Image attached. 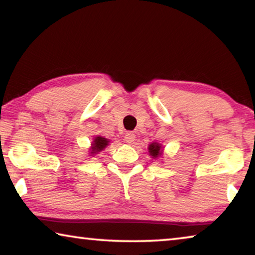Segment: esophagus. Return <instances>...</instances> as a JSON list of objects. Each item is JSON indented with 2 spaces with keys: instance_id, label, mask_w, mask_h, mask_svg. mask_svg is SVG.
I'll list each match as a JSON object with an SVG mask.
<instances>
[{
  "instance_id": "esophagus-1",
  "label": "esophagus",
  "mask_w": 255,
  "mask_h": 255,
  "mask_svg": "<svg viewBox=\"0 0 255 255\" xmlns=\"http://www.w3.org/2000/svg\"><path fill=\"white\" fill-rule=\"evenodd\" d=\"M135 138H136V135L133 132H131V131H128V132H126V135H125V141H126V143H128V144H131L133 140H135Z\"/></svg>"
}]
</instances>
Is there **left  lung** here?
<instances>
[{
  "mask_svg": "<svg viewBox=\"0 0 255 255\" xmlns=\"http://www.w3.org/2000/svg\"><path fill=\"white\" fill-rule=\"evenodd\" d=\"M148 152L150 156H153V158H157L158 156L162 155V146L158 143H152L148 146Z\"/></svg>",
  "mask_w": 255,
  "mask_h": 255,
  "instance_id": "1",
  "label": "left lung"
}]
</instances>
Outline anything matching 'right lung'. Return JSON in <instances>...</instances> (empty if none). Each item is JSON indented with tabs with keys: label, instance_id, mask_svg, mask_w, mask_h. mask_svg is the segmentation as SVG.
<instances>
[{
	"label": "right lung",
	"instance_id": "right-lung-1",
	"mask_svg": "<svg viewBox=\"0 0 255 255\" xmlns=\"http://www.w3.org/2000/svg\"><path fill=\"white\" fill-rule=\"evenodd\" d=\"M108 144H109V139H107V138L102 136L94 137L92 146L91 148H90V154H91V156L92 155L98 154L99 152H101L102 149H105L108 146Z\"/></svg>",
	"mask_w": 255,
	"mask_h": 255
}]
</instances>
